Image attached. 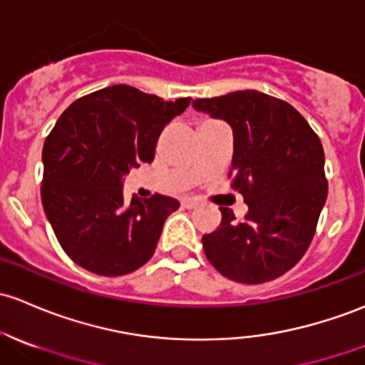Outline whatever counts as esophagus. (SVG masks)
<instances>
[{"instance_id": "1", "label": "esophagus", "mask_w": 365, "mask_h": 365, "mask_svg": "<svg viewBox=\"0 0 365 365\" xmlns=\"http://www.w3.org/2000/svg\"><path fill=\"white\" fill-rule=\"evenodd\" d=\"M181 203H182V207H184V209H197V207L200 205V202H198V200H195V198H190V197L182 198V200H181Z\"/></svg>"}]
</instances>
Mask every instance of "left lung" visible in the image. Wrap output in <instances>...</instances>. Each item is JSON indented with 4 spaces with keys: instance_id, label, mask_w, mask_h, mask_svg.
I'll return each instance as SVG.
<instances>
[{
    "instance_id": "8db88e82",
    "label": "left lung",
    "mask_w": 365,
    "mask_h": 365,
    "mask_svg": "<svg viewBox=\"0 0 365 365\" xmlns=\"http://www.w3.org/2000/svg\"><path fill=\"white\" fill-rule=\"evenodd\" d=\"M193 108L233 130L231 187L249 205L244 222L221 207L219 228L202 238L207 259L242 284L284 275L312 244L327 198L319 135L291 104L257 90L197 99Z\"/></svg>"
}]
</instances>
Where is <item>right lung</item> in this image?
<instances>
[{
  "instance_id": "1",
  "label": "right lung",
  "mask_w": 365,
  "mask_h": 365,
  "mask_svg": "<svg viewBox=\"0 0 365 365\" xmlns=\"http://www.w3.org/2000/svg\"><path fill=\"white\" fill-rule=\"evenodd\" d=\"M190 97L163 101L128 85L88 93L66 109L43 146L41 203L58 244L88 272L120 277L155 254L175 198H123V179L151 163L165 125Z\"/></svg>"
}]
</instances>
